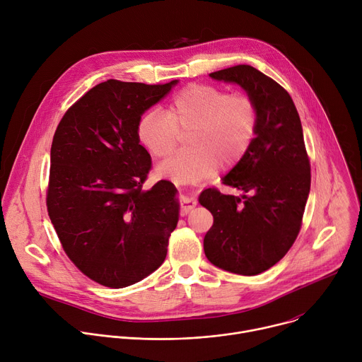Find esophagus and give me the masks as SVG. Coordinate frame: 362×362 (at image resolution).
<instances>
[{
	"label": "esophagus",
	"mask_w": 362,
	"mask_h": 362,
	"mask_svg": "<svg viewBox=\"0 0 362 362\" xmlns=\"http://www.w3.org/2000/svg\"><path fill=\"white\" fill-rule=\"evenodd\" d=\"M196 206V200L192 197V196H187V194H185L183 197H182V208H180V215L182 216H185V215H187L193 208Z\"/></svg>",
	"instance_id": "34e87169"
}]
</instances>
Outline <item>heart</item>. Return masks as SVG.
Here are the masks:
<instances>
[{"mask_svg":"<svg viewBox=\"0 0 362 362\" xmlns=\"http://www.w3.org/2000/svg\"><path fill=\"white\" fill-rule=\"evenodd\" d=\"M257 130V107L245 94L211 84H189L170 101L168 112L150 110L137 127L141 144L151 156L162 159L187 134L190 147L163 160L158 172L187 183L218 173L222 160L232 166L250 147Z\"/></svg>","mask_w":362,"mask_h":362,"instance_id":"heart-1","label":"heart"}]
</instances>
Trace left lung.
Masks as SVG:
<instances>
[{
  "label": "left lung",
  "instance_id": "left-lung-1",
  "mask_svg": "<svg viewBox=\"0 0 362 362\" xmlns=\"http://www.w3.org/2000/svg\"><path fill=\"white\" fill-rule=\"evenodd\" d=\"M209 76L236 83L247 93L257 107V130L245 156L222 182L242 194L209 187L199 196V203L214 215L203 249L221 269L257 275L282 259L300 230L311 189L300 119L289 93L252 66Z\"/></svg>",
  "mask_w": 362,
  "mask_h": 362
}]
</instances>
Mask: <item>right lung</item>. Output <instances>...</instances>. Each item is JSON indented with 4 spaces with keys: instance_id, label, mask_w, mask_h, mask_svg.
Masks as SVG:
<instances>
[{
    "instance_id": "obj_1",
    "label": "right lung",
    "mask_w": 362,
    "mask_h": 362,
    "mask_svg": "<svg viewBox=\"0 0 362 362\" xmlns=\"http://www.w3.org/2000/svg\"><path fill=\"white\" fill-rule=\"evenodd\" d=\"M175 84L100 83L54 133L48 216L70 261L100 285H133L165 262L179 221L177 190L169 180L143 190L151 159L137 127Z\"/></svg>"
}]
</instances>
